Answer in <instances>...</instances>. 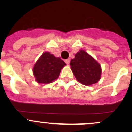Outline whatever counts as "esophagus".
Returning a JSON list of instances; mask_svg holds the SVG:
<instances>
[{
  "label": "esophagus",
  "instance_id": "esophagus-1",
  "mask_svg": "<svg viewBox=\"0 0 132 132\" xmlns=\"http://www.w3.org/2000/svg\"><path fill=\"white\" fill-rule=\"evenodd\" d=\"M65 62L66 63V64H67V65H69V63H70V59H66V60H65Z\"/></svg>",
  "mask_w": 132,
  "mask_h": 132
}]
</instances>
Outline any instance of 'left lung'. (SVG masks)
<instances>
[{"instance_id":"left-lung-1","label":"left lung","mask_w":132,"mask_h":132,"mask_svg":"<svg viewBox=\"0 0 132 132\" xmlns=\"http://www.w3.org/2000/svg\"><path fill=\"white\" fill-rule=\"evenodd\" d=\"M70 65L76 79L82 85L90 86L101 79V65L85 50H80L75 54Z\"/></svg>"}]
</instances>
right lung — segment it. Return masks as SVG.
Returning <instances> with one entry per match:
<instances>
[{"label": "right lung", "instance_id": "right-lung-1", "mask_svg": "<svg viewBox=\"0 0 132 132\" xmlns=\"http://www.w3.org/2000/svg\"><path fill=\"white\" fill-rule=\"evenodd\" d=\"M65 65L60 57H56L48 52H44L34 65L33 75L36 81L42 84L52 82L58 79Z\"/></svg>", "mask_w": 132, "mask_h": 132}]
</instances>
